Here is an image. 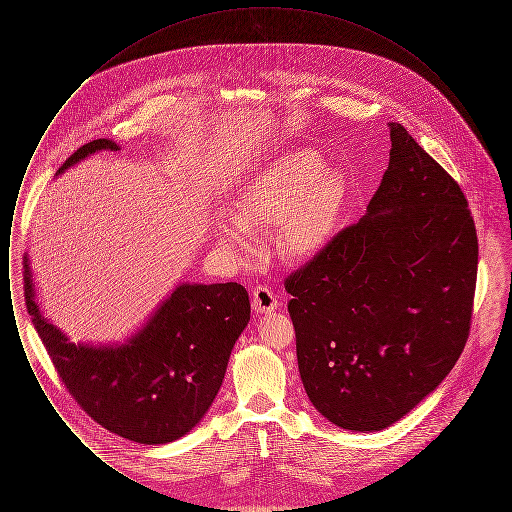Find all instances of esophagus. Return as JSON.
I'll use <instances>...</instances> for the list:
<instances>
[{
  "label": "esophagus",
  "mask_w": 512,
  "mask_h": 512,
  "mask_svg": "<svg viewBox=\"0 0 512 512\" xmlns=\"http://www.w3.org/2000/svg\"><path fill=\"white\" fill-rule=\"evenodd\" d=\"M251 307L257 315H263V313H272L276 311L278 307V299L276 295L270 292L265 286H257L253 290V297H251Z\"/></svg>",
  "instance_id": "obj_1"
}]
</instances>
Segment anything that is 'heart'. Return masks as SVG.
I'll use <instances>...</instances> for the list:
<instances>
[{"label":"heart","instance_id":"obj_1","mask_svg":"<svg viewBox=\"0 0 512 512\" xmlns=\"http://www.w3.org/2000/svg\"><path fill=\"white\" fill-rule=\"evenodd\" d=\"M340 174L315 149H293L255 172L234 199V215L213 222L224 249L249 257L253 232L280 228V251L290 261L315 257L332 238L343 203Z\"/></svg>","mask_w":512,"mask_h":512}]
</instances>
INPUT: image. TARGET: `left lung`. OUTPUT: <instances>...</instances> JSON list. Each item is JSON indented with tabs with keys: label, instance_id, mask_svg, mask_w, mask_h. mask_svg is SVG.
Wrapping results in <instances>:
<instances>
[{
	"label": "left lung",
	"instance_id": "obj_1",
	"mask_svg": "<svg viewBox=\"0 0 512 512\" xmlns=\"http://www.w3.org/2000/svg\"><path fill=\"white\" fill-rule=\"evenodd\" d=\"M390 165L365 217L286 280L303 388L351 432H380L463 353L478 238L459 184L390 122Z\"/></svg>",
	"mask_w": 512,
	"mask_h": 512
}]
</instances>
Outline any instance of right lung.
Wrapping results in <instances>:
<instances>
[{
  "instance_id": "right-lung-1",
  "label": "right lung",
  "mask_w": 512,
  "mask_h": 512,
  "mask_svg": "<svg viewBox=\"0 0 512 512\" xmlns=\"http://www.w3.org/2000/svg\"><path fill=\"white\" fill-rule=\"evenodd\" d=\"M117 149L113 140H94L76 149L57 176L98 151ZM25 297L32 324L78 405L109 432L146 445L184 438L201 422L251 315L249 295L236 282H180L126 340L74 343L44 317L28 253Z\"/></svg>"
}]
</instances>
